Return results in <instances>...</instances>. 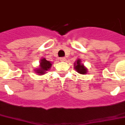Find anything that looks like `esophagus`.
I'll list each match as a JSON object with an SVG mask.
<instances>
[{"label": "esophagus", "mask_w": 125, "mask_h": 125, "mask_svg": "<svg viewBox=\"0 0 125 125\" xmlns=\"http://www.w3.org/2000/svg\"><path fill=\"white\" fill-rule=\"evenodd\" d=\"M65 60H66L65 58H60L61 62H65Z\"/></svg>", "instance_id": "esophagus-1"}]
</instances>
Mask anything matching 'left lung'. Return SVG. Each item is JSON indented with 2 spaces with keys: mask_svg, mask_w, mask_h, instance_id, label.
Instances as JSON below:
<instances>
[{
  "mask_svg": "<svg viewBox=\"0 0 125 125\" xmlns=\"http://www.w3.org/2000/svg\"><path fill=\"white\" fill-rule=\"evenodd\" d=\"M74 68L75 71L81 74H86L88 73V69L82 63V60L80 59L76 60L74 63Z\"/></svg>",
  "mask_w": 125,
  "mask_h": 125,
  "instance_id": "1",
  "label": "left lung"
}]
</instances>
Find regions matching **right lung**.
Masks as SVG:
<instances>
[{"label": "right lung", "instance_id": "right-lung-1", "mask_svg": "<svg viewBox=\"0 0 125 125\" xmlns=\"http://www.w3.org/2000/svg\"><path fill=\"white\" fill-rule=\"evenodd\" d=\"M51 66H52V62L47 61L45 58H43L40 61L39 67L36 68L34 72L38 75H43L46 74L47 71L50 70Z\"/></svg>", "mask_w": 125, "mask_h": 125}]
</instances>
